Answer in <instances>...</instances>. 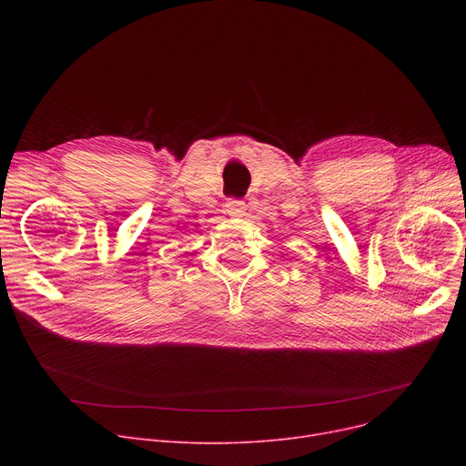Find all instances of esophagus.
Returning a JSON list of instances; mask_svg holds the SVG:
<instances>
[{
  "label": "esophagus",
  "instance_id": "34e87169",
  "mask_svg": "<svg viewBox=\"0 0 466 466\" xmlns=\"http://www.w3.org/2000/svg\"><path fill=\"white\" fill-rule=\"evenodd\" d=\"M227 213H228V215H234V217L243 215V213H246V202L230 198V200L227 202Z\"/></svg>",
  "mask_w": 466,
  "mask_h": 466
}]
</instances>
